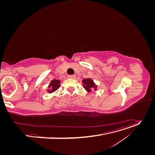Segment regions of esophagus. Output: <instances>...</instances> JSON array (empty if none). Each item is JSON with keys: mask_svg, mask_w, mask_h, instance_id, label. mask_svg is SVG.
I'll use <instances>...</instances> for the list:
<instances>
[{"mask_svg": "<svg viewBox=\"0 0 155 155\" xmlns=\"http://www.w3.org/2000/svg\"><path fill=\"white\" fill-rule=\"evenodd\" d=\"M75 78H76V76L74 75H69V76H68V78L69 79H75Z\"/></svg>", "mask_w": 155, "mask_h": 155, "instance_id": "obj_1", "label": "esophagus"}]
</instances>
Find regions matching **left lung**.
Masks as SVG:
<instances>
[{
    "instance_id": "1",
    "label": "left lung",
    "mask_w": 155,
    "mask_h": 155,
    "mask_svg": "<svg viewBox=\"0 0 155 155\" xmlns=\"http://www.w3.org/2000/svg\"><path fill=\"white\" fill-rule=\"evenodd\" d=\"M83 87L85 88V90L88 92H91V89L92 88L94 89L95 91L96 90L97 86L95 85V83H94L92 79H90V78L84 79L83 80Z\"/></svg>"
}]
</instances>
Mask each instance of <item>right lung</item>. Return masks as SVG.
I'll return each instance as SVG.
<instances>
[{
  "label": "right lung",
  "mask_w": 155,
  "mask_h": 155,
  "mask_svg": "<svg viewBox=\"0 0 155 155\" xmlns=\"http://www.w3.org/2000/svg\"><path fill=\"white\" fill-rule=\"evenodd\" d=\"M60 80H58V79H54V80H51L50 85L48 86L49 89H48V92L49 93L54 92L55 91H57L58 89L60 87Z\"/></svg>",
  "instance_id": "obj_1"
}]
</instances>
